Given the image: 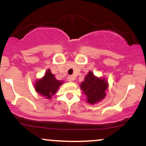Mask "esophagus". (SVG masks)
<instances>
[{"mask_svg":"<svg viewBox=\"0 0 146 146\" xmlns=\"http://www.w3.org/2000/svg\"><path fill=\"white\" fill-rule=\"evenodd\" d=\"M74 80V77L72 76H69L68 77H67V81H70V82H72Z\"/></svg>","mask_w":146,"mask_h":146,"instance_id":"esophagus-1","label":"esophagus"}]
</instances>
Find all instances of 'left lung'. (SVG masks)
Returning <instances> with one entry per match:
<instances>
[{
	"label": "left lung",
	"instance_id": "1",
	"mask_svg": "<svg viewBox=\"0 0 146 146\" xmlns=\"http://www.w3.org/2000/svg\"><path fill=\"white\" fill-rule=\"evenodd\" d=\"M80 88L86 95V102L90 104H95L105 98L109 84L105 78H99L90 71L81 83Z\"/></svg>",
	"mask_w": 146,
	"mask_h": 146
}]
</instances>
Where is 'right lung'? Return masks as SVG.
Instances as JSON below:
<instances>
[{"label":"right lung","instance_id":"obj_1","mask_svg":"<svg viewBox=\"0 0 146 146\" xmlns=\"http://www.w3.org/2000/svg\"><path fill=\"white\" fill-rule=\"evenodd\" d=\"M64 81L57 80L55 76L48 69L46 71L44 76L41 79L36 80L34 84L35 91L44 98L50 100L52 95L58 91L59 87L63 84Z\"/></svg>","mask_w":146,"mask_h":146}]
</instances>
